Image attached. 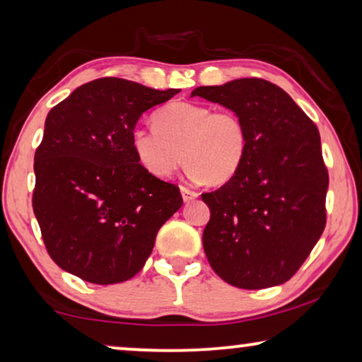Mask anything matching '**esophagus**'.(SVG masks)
<instances>
[{
  "instance_id": "1",
  "label": "esophagus",
  "mask_w": 362,
  "mask_h": 362,
  "mask_svg": "<svg viewBox=\"0 0 362 362\" xmlns=\"http://www.w3.org/2000/svg\"><path fill=\"white\" fill-rule=\"evenodd\" d=\"M181 194H182V201L185 202H189V201H192V199H196L199 196L196 191H192L186 186H181Z\"/></svg>"
}]
</instances>
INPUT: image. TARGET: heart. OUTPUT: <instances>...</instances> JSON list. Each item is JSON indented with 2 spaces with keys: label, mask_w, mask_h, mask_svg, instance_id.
Instances as JSON below:
<instances>
[{
  "label": "heart",
  "mask_w": 362,
  "mask_h": 362,
  "mask_svg": "<svg viewBox=\"0 0 362 362\" xmlns=\"http://www.w3.org/2000/svg\"><path fill=\"white\" fill-rule=\"evenodd\" d=\"M155 129H135L137 161L155 177H170L186 161L194 180L212 186L232 181L248 155V130L233 111L196 103H171L153 116Z\"/></svg>",
  "instance_id": "heart-1"
}]
</instances>
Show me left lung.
Returning a JSON list of instances; mask_svg holds the SVG:
<instances>
[{
	"instance_id": "8db88e82",
	"label": "left lung",
	"mask_w": 362,
	"mask_h": 362,
	"mask_svg": "<svg viewBox=\"0 0 362 362\" xmlns=\"http://www.w3.org/2000/svg\"><path fill=\"white\" fill-rule=\"evenodd\" d=\"M191 96L237 112L250 140L238 175L202 194L211 209L202 233L209 263L240 289L279 286L308 258L327 223L328 170L317 125L261 78L199 86Z\"/></svg>"
}]
</instances>
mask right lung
Returning <instances> with one entry per match:
<instances>
[{"mask_svg":"<svg viewBox=\"0 0 362 362\" xmlns=\"http://www.w3.org/2000/svg\"><path fill=\"white\" fill-rule=\"evenodd\" d=\"M180 90L99 78L50 109L35 150L33 209L50 258L93 284L144 268L180 187L145 171L132 148L140 116Z\"/></svg>","mask_w":362,"mask_h":362,"instance_id":"add662e5","label":"right lung"}]
</instances>
